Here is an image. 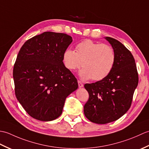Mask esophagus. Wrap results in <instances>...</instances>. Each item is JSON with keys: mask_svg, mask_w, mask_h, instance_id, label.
Segmentation results:
<instances>
[{"mask_svg": "<svg viewBox=\"0 0 149 149\" xmlns=\"http://www.w3.org/2000/svg\"><path fill=\"white\" fill-rule=\"evenodd\" d=\"M78 84H79V88H82V87H83V86H84L83 84L82 83V82L79 80L78 81Z\"/></svg>", "mask_w": 149, "mask_h": 149, "instance_id": "1", "label": "esophagus"}]
</instances>
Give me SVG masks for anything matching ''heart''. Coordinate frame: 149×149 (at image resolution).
<instances>
[{
    "instance_id": "b5f03b06",
    "label": "heart",
    "mask_w": 149,
    "mask_h": 149,
    "mask_svg": "<svg viewBox=\"0 0 149 149\" xmlns=\"http://www.w3.org/2000/svg\"><path fill=\"white\" fill-rule=\"evenodd\" d=\"M116 54L113 48L104 43L84 40L75 45V51L70 49L65 50L63 61L65 67L74 71L82 66L80 77L83 79L99 81L105 79L115 65Z\"/></svg>"
}]
</instances>
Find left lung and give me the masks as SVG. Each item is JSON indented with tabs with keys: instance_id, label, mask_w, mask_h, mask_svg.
Returning a JSON list of instances; mask_svg holds the SVG:
<instances>
[{
	"instance_id": "left-lung-1",
	"label": "left lung",
	"mask_w": 149,
	"mask_h": 149,
	"mask_svg": "<svg viewBox=\"0 0 149 149\" xmlns=\"http://www.w3.org/2000/svg\"><path fill=\"white\" fill-rule=\"evenodd\" d=\"M106 39L116 54L115 65L107 77L84 88L89 99L84 106L85 116L91 122L104 124L118 120L130 108L138 84V74L131 52L119 41Z\"/></svg>"
}]
</instances>
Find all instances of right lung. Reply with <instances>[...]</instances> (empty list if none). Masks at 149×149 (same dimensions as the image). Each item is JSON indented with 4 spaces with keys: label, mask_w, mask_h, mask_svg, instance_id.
I'll return each instance as SVG.
<instances>
[{
    "label": "right lung",
    "mask_w": 149,
    "mask_h": 149,
    "mask_svg": "<svg viewBox=\"0 0 149 149\" xmlns=\"http://www.w3.org/2000/svg\"><path fill=\"white\" fill-rule=\"evenodd\" d=\"M72 42L65 33L44 32L27 40L14 65L15 92L33 118L51 121L61 115L66 98L78 88L63 55Z\"/></svg>",
    "instance_id": "right-lung-1"
}]
</instances>
